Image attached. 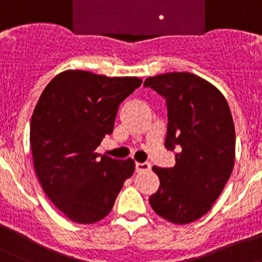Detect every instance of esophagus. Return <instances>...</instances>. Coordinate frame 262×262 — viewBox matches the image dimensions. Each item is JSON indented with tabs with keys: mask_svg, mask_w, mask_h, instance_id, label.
I'll use <instances>...</instances> for the list:
<instances>
[{
	"mask_svg": "<svg viewBox=\"0 0 262 262\" xmlns=\"http://www.w3.org/2000/svg\"><path fill=\"white\" fill-rule=\"evenodd\" d=\"M151 164L150 163H136V172H146V170H150Z\"/></svg>",
	"mask_w": 262,
	"mask_h": 262,
	"instance_id": "34e87169",
	"label": "esophagus"
}]
</instances>
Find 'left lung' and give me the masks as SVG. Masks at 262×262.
I'll list each match as a JSON object with an SVG mask.
<instances>
[{"mask_svg":"<svg viewBox=\"0 0 262 262\" xmlns=\"http://www.w3.org/2000/svg\"><path fill=\"white\" fill-rule=\"evenodd\" d=\"M143 85L165 99V147L176 155L173 168H152L160 186L150 204L169 222L190 224L212 208L233 172L235 129L230 108L217 88L189 72L154 76Z\"/></svg>","mask_w":262,"mask_h":262,"instance_id":"left-lung-1","label":"left lung"}]
</instances>
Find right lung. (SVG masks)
Masks as SVG:
<instances>
[{
  "label": "right lung",
  "instance_id": "obj_1",
  "mask_svg": "<svg viewBox=\"0 0 262 262\" xmlns=\"http://www.w3.org/2000/svg\"><path fill=\"white\" fill-rule=\"evenodd\" d=\"M141 84L137 77L68 70L43 89L31 119L33 165L45 194L72 221L104 219L133 174L132 159H99L95 148L114 132L120 103Z\"/></svg>",
  "mask_w": 262,
  "mask_h": 262
}]
</instances>
